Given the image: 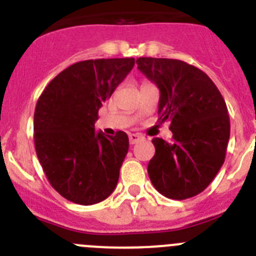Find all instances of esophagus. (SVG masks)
<instances>
[{
  "mask_svg": "<svg viewBox=\"0 0 256 256\" xmlns=\"http://www.w3.org/2000/svg\"><path fill=\"white\" fill-rule=\"evenodd\" d=\"M141 138H142V136L137 134V133H132V134H130V142L132 144H137V142H138Z\"/></svg>",
  "mask_w": 256,
  "mask_h": 256,
  "instance_id": "obj_1",
  "label": "esophagus"
}]
</instances>
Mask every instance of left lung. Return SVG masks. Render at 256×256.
<instances>
[{
  "label": "left lung",
  "instance_id": "obj_1",
  "mask_svg": "<svg viewBox=\"0 0 256 256\" xmlns=\"http://www.w3.org/2000/svg\"><path fill=\"white\" fill-rule=\"evenodd\" d=\"M159 88V120L170 122L173 142L154 138L148 177L165 198L184 200L209 186L224 162L230 116L220 92L196 66L174 58H137Z\"/></svg>",
  "mask_w": 256,
  "mask_h": 256
}]
</instances>
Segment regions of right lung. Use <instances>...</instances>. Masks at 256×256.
Listing matches in <instances>:
<instances>
[{
  "mask_svg": "<svg viewBox=\"0 0 256 256\" xmlns=\"http://www.w3.org/2000/svg\"><path fill=\"white\" fill-rule=\"evenodd\" d=\"M134 66V58L70 65L52 79L34 112L36 152L51 186L66 200L94 205L112 195L130 140L94 132L98 110Z\"/></svg>",
  "mask_w": 256,
  "mask_h": 256,
  "instance_id": "add662e5",
  "label": "right lung"
}]
</instances>
